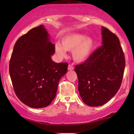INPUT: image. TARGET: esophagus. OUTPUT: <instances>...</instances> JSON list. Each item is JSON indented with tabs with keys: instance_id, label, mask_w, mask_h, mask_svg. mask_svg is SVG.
<instances>
[{
	"instance_id": "obj_1",
	"label": "esophagus",
	"mask_w": 134,
	"mask_h": 134,
	"mask_svg": "<svg viewBox=\"0 0 134 134\" xmlns=\"http://www.w3.org/2000/svg\"><path fill=\"white\" fill-rule=\"evenodd\" d=\"M74 69V67L71 65H68V70L69 71H72Z\"/></svg>"
}]
</instances>
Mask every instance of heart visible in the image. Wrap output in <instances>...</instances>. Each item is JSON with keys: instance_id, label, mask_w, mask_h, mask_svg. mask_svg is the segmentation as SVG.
<instances>
[{"instance_id": "heart-1", "label": "heart", "mask_w": 134, "mask_h": 134, "mask_svg": "<svg viewBox=\"0 0 134 134\" xmlns=\"http://www.w3.org/2000/svg\"><path fill=\"white\" fill-rule=\"evenodd\" d=\"M95 48V41L91 37L82 34H70L62 38V45L56 44L55 51L59 56H64L65 51H72L73 59L78 63L84 62L91 56Z\"/></svg>"}]
</instances>
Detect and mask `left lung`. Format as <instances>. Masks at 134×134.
Masks as SVG:
<instances>
[{"mask_svg":"<svg viewBox=\"0 0 134 134\" xmlns=\"http://www.w3.org/2000/svg\"><path fill=\"white\" fill-rule=\"evenodd\" d=\"M102 36V46L75 69L82 100L94 107L104 104L117 93L125 68V55L117 36L103 26Z\"/></svg>","mask_w":134,"mask_h":134,"instance_id":"1","label":"left lung"}]
</instances>
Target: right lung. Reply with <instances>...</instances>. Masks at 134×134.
<instances>
[{"mask_svg":"<svg viewBox=\"0 0 134 134\" xmlns=\"http://www.w3.org/2000/svg\"><path fill=\"white\" fill-rule=\"evenodd\" d=\"M54 52V44L43 25L31 29L15 44L9 75L17 97L29 107H47L56 97L68 63L53 62L51 56Z\"/></svg>","mask_w":134,"mask_h":134,"instance_id":"add662e5","label":"right lung"}]
</instances>
